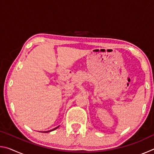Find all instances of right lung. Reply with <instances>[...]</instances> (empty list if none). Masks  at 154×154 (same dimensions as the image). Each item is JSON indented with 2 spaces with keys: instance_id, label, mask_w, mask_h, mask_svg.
<instances>
[{
  "instance_id": "obj_1",
  "label": "right lung",
  "mask_w": 154,
  "mask_h": 154,
  "mask_svg": "<svg viewBox=\"0 0 154 154\" xmlns=\"http://www.w3.org/2000/svg\"><path fill=\"white\" fill-rule=\"evenodd\" d=\"M59 127V126H58V127H56V128H54V129H52V130H48V131H43V132H44V133H47V132H51V131H53V130H55L56 129H57Z\"/></svg>"
}]
</instances>
